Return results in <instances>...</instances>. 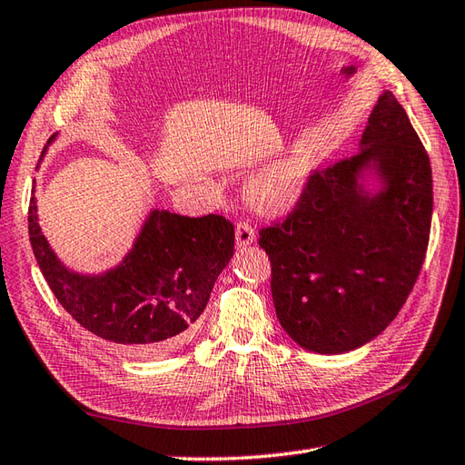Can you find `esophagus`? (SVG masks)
<instances>
[{"mask_svg": "<svg viewBox=\"0 0 465 465\" xmlns=\"http://www.w3.org/2000/svg\"><path fill=\"white\" fill-rule=\"evenodd\" d=\"M235 242L240 247L245 245H252L255 242V230L253 225L247 222V220H240L237 222V228H235Z\"/></svg>", "mask_w": 465, "mask_h": 465, "instance_id": "esophagus-1", "label": "esophagus"}]
</instances>
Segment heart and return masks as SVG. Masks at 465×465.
Segmentation results:
<instances>
[{
    "instance_id": "b5f03b06",
    "label": "heart",
    "mask_w": 465,
    "mask_h": 465,
    "mask_svg": "<svg viewBox=\"0 0 465 465\" xmlns=\"http://www.w3.org/2000/svg\"><path fill=\"white\" fill-rule=\"evenodd\" d=\"M307 182V166L299 156H289L263 170L250 182V198L262 210H282L293 203Z\"/></svg>"
}]
</instances>
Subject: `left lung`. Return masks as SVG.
<instances>
[{"mask_svg":"<svg viewBox=\"0 0 465 465\" xmlns=\"http://www.w3.org/2000/svg\"><path fill=\"white\" fill-rule=\"evenodd\" d=\"M361 146L312 170L295 208L259 230L277 319L297 344L321 354L379 337L406 303L428 250L430 158L391 91L374 104ZM366 167L383 180L381 193L358 183Z\"/></svg>","mask_w":465,"mask_h":465,"instance_id":"obj_1","label":"left lung"}]
</instances>
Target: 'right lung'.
Returning a JSON list of instances; mask_svg holds the SVG:
<instances>
[{"label": "right lung", "mask_w": 465, "mask_h": 465, "mask_svg": "<svg viewBox=\"0 0 465 465\" xmlns=\"http://www.w3.org/2000/svg\"><path fill=\"white\" fill-rule=\"evenodd\" d=\"M27 222L41 273L63 309L133 356H160L186 342L235 242L233 223L223 215L188 218L154 210L121 265L103 275H79L59 262L41 233L34 196Z\"/></svg>", "instance_id": "right-lung-1"}]
</instances>
